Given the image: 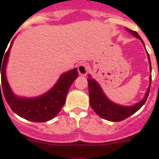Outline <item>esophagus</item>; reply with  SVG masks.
I'll use <instances>...</instances> for the list:
<instances>
[{
    "instance_id": "34e87169",
    "label": "esophagus",
    "mask_w": 159,
    "mask_h": 159,
    "mask_svg": "<svg viewBox=\"0 0 159 159\" xmlns=\"http://www.w3.org/2000/svg\"><path fill=\"white\" fill-rule=\"evenodd\" d=\"M77 70L80 76H86L88 72V65L85 62H82L77 67Z\"/></svg>"
}]
</instances>
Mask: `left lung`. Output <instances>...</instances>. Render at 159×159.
<instances>
[{
  "mask_svg": "<svg viewBox=\"0 0 159 159\" xmlns=\"http://www.w3.org/2000/svg\"><path fill=\"white\" fill-rule=\"evenodd\" d=\"M126 30L131 34H133L134 36H135L136 38L140 39L141 42L144 45L143 41L142 40V39H141L140 36L139 35V34L137 32L131 30L129 29H126ZM148 61H149L151 70V62L149 56H148ZM88 77H90V78L87 79V82H88V90H89L90 105L92 106V108L93 109V111L100 117H102V119H105V120H107L109 121L116 122V121L124 120L125 119L128 118L129 116H132L133 114L135 113L136 111H138L143 106V104L145 103L147 99H148L149 91H150V85H149V87H148V90L146 92L143 99L141 102H139V103H137V104L131 106H125L116 104V103H114L111 101H110L106 97V96L104 94L103 91H102V87H100V85L97 83V81L92 78V77L90 75H88ZM151 79H152V77L150 76L149 77L150 84Z\"/></svg>",
  "mask_w": 159,
  "mask_h": 159,
  "instance_id": "left-lung-1",
  "label": "left lung"
}]
</instances>
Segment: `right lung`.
I'll use <instances>...</instances> for the list:
<instances>
[{"mask_svg":"<svg viewBox=\"0 0 159 159\" xmlns=\"http://www.w3.org/2000/svg\"><path fill=\"white\" fill-rule=\"evenodd\" d=\"M13 41L14 39L6 54L4 55V58H1L3 61L0 58V75L1 73L0 92L1 87L6 101L11 110L19 116L33 122H46L50 120L57 116L64 105L67 92L72 82L78 77L77 68L70 70L61 75L54 87L40 97L34 98L16 97L11 91L6 75V63Z\"/></svg>","mask_w":159,"mask_h":159,"instance_id":"add662e5","label":"right lung"}]
</instances>
